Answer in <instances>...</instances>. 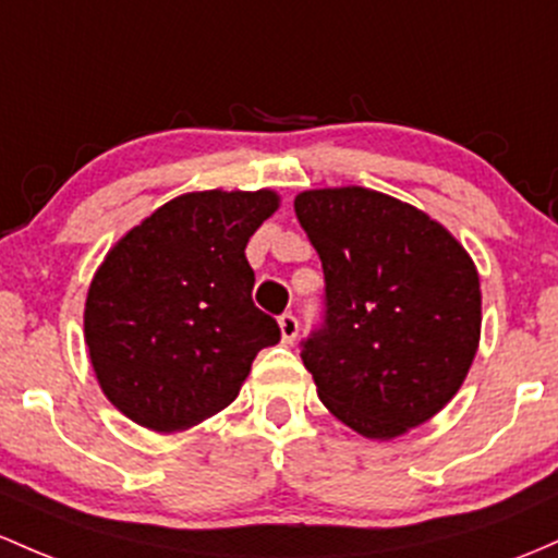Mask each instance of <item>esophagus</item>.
Masks as SVG:
<instances>
[{
    "label": "esophagus",
    "instance_id": "esophagus-1",
    "mask_svg": "<svg viewBox=\"0 0 558 558\" xmlns=\"http://www.w3.org/2000/svg\"><path fill=\"white\" fill-rule=\"evenodd\" d=\"M278 326H280V336H283L286 344H293L299 336V320L291 315V312H286V315L278 317Z\"/></svg>",
    "mask_w": 558,
    "mask_h": 558
}]
</instances>
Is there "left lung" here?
Here are the masks:
<instances>
[{
  "instance_id": "left-lung-1",
  "label": "left lung",
  "mask_w": 558,
  "mask_h": 558,
  "mask_svg": "<svg viewBox=\"0 0 558 558\" xmlns=\"http://www.w3.org/2000/svg\"><path fill=\"white\" fill-rule=\"evenodd\" d=\"M293 209L326 275V326L302 344L317 397L368 439L426 424L480 349L474 259L437 219L378 190H304Z\"/></svg>"
}]
</instances>
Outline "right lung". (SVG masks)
Masks as SVG:
<instances>
[{
  "mask_svg": "<svg viewBox=\"0 0 558 558\" xmlns=\"http://www.w3.org/2000/svg\"><path fill=\"white\" fill-rule=\"evenodd\" d=\"M280 206L275 190L171 198L108 251L89 283L84 341L102 395L161 434L211 418L280 341L254 307L246 243Z\"/></svg>",
  "mask_w": 558,
  "mask_h": 558,
  "instance_id": "add662e5",
  "label": "right lung"
}]
</instances>
